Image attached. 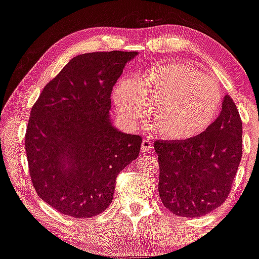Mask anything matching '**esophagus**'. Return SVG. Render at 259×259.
Wrapping results in <instances>:
<instances>
[{
	"label": "esophagus",
	"instance_id": "34e87169",
	"mask_svg": "<svg viewBox=\"0 0 259 259\" xmlns=\"http://www.w3.org/2000/svg\"><path fill=\"white\" fill-rule=\"evenodd\" d=\"M141 149L143 152H151L153 149V143L149 139H143L141 142Z\"/></svg>",
	"mask_w": 259,
	"mask_h": 259
}]
</instances>
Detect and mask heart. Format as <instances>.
Returning a JSON list of instances; mask_svg holds the SVG:
<instances>
[{
    "label": "heart",
    "instance_id": "heart-1",
    "mask_svg": "<svg viewBox=\"0 0 259 259\" xmlns=\"http://www.w3.org/2000/svg\"><path fill=\"white\" fill-rule=\"evenodd\" d=\"M118 80L112 99L120 116L139 125L153 110L155 129L169 141L197 138L219 117L222 92L219 83L183 61L155 65L138 79Z\"/></svg>",
    "mask_w": 259,
    "mask_h": 259
}]
</instances>
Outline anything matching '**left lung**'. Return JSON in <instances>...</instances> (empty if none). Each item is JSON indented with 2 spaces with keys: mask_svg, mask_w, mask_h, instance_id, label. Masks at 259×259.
<instances>
[{
  "mask_svg": "<svg viewBox=\"0 0 259 259\" xmlns=\"http://www.w3.org/2000/svg\"><path fill=\"white\" fill-rule=\"evenodd\" d=\"M159 163L158 191L176 216L200 217L228 198L242 155V123L229 95L216 120L197 138L154 142Z\"/></svg>",
  "mask_w": 259,
  "mask_h": 259,
  "instance_id": "obj_1",
  "label": "left lung"
}]
</instances>
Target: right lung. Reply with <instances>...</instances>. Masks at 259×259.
I'll list each match as a JSON object with an SVG mask.
<instances>
[{
	"label": "right lung",
	"instance_id": "add662e5",
	"mask_svg": "<svg viewBox=\"0 0 259 259\" xmlns=\"http://www.w3.org/2000/svg\"><path fill=\"white\" fill-rule=\"evenodd\" d=\"M136 52L74 57L43 88L26 134L29 172L37 194L66 216L90 219L113 199L116 179L139 157L142 139L110 120L111 94Z\"/></svg>",
	"mask_w": 259,
	"mask_h": 259
}]
</instances>
